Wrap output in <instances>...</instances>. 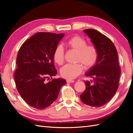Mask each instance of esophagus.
<instances>
[{
  "instance_id": "obj_1",
  "label": "esophagus",
  "mask_w": 133,
  "mask_h": 133,
  "mask_svg": "<svg viewBox=\"0 0 133 133\" xmlns=\"http://www.w3.org/2000/svg\"><path fill=\"white\" fill-rule=\"evenodd\" d=\"M66 82L67 83H73L74 82V80H70V79H67L66 80Z\"/></svg>"
}]
</instances>
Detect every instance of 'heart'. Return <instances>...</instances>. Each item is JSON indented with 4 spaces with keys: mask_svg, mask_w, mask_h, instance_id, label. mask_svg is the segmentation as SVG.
I'll list each match as a JSON object with an SVG mask.
<instances>
[{
    "mask_svg": "<svg viewBox=\"0 0 133 133\" xmlns=\"http://www.w3.org/2000/svg\"><path fill=\"white\" fill-rule=\"evenodd\" d=\"M85 39L75 36L69 39L66 43V46L76 51V62L82 63L86 69L92 67L98 59V51L96 48L91 45H87ZM53 59L55 63L62 65L64 60V50L62 45H58L54 50ZM83 66L80 63L68 64L60 69L62 76L67 79H73L82 73Z\"/></svg>",
    "mask_w": 133,
    "mask_h": 133,
    "instance_id": "heart-1",
    "label": "heart"
}]
</instances>
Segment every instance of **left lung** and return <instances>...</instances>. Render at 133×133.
<instances>
[{
	"instance_id": "left-lung-1",
	"label": "left lung",
	"mask_w": 133,
	"mask_h": 133,
	"mask_svg": "<svg viewBox=\"0 0 133 133\" xmlns=\"http://www.w3.org/2000/svg\"><path fill=\"white\" fill-rule=\"evenodd\" d=\"M83 31L97 50L98 59L85 73L92 80L84 82L86 88L80 97L86 105L100 107L111 99L119 87L120 68L118 52L111 40L99 31L92 29Z\"/></svg>"
}]
</instances>
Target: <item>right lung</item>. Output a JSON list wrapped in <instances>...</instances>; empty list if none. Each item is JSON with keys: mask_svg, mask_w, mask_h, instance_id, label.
Returning a JSON list of instances; mask_svg holds the SVG:
<instances>
[{"mask_svg": "<svg viewBox=\"0 0 133 133\" xmlns=\"http://www.w3.org/2000/svg\"><path fill=\"white\" fill-rule=\"evenodd\" d=\"M64 36L39 32L24 43L18 51L14 73L16 87L24 100L37 109H44L54 102L66 83L63 78L46 82V79H52L57 73L53 53Z\"/></svg>", "mask_w": 133, "mask_h": 133, "instance_id": "right-lung-1", "label": "right lung"}]
</instances>
